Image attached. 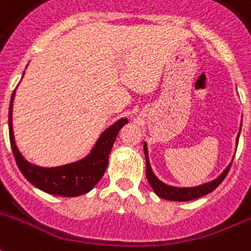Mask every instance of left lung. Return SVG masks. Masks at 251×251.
<instances>
[{
    "label": "left lung",
    "instance_id": "1",
    "mask_svg": "<svg viewBox=\"0 0 251 251\" xmlns=\"http://www.w3.org/2000/svg\"><path fill=\"white\" fill-rule=\"evenodd\" d=\"M239 138V135H238ZM145 149V158H146V177H148V181H149L150 186L153 187V190L155 192V194L163 200H169V201H192V200H197L200 197H203L206 194H209L213 190H215V187H218L222 183V181L225 179V177L227 176V173L230 170V163L227 169L225 170L220 177L211 181L209 183H205V185H201V186L197 187H187V189H179V187H173L165 185L163 182H161L158 178L154 176L153 170L150 168L149 163V155H148V148L146 145L144 146Z\"/></svg>",
    "mask_w": 251,
    "mask_h": 251
}]
</instances>
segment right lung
Here are the masks:
<instances>
[{
  "label": "right lung",
  "instance_id": "obj_1",
  "mask_svg": "<svg viewBox=\"0 0 251 251\" xmlns=\"http://www.w3.org/2000/svg\"><path fill=\"white\" fill-rule=\"evenodd\" d=\"M13 98H14V92L12 94L10 107H9V138H10L13 155L16 159L17 166L21 170L24 177L40 190L53 196L78 197L90 192L106 170L113 144L121 127L127 124V120L122 118L117 121L114 125H111L109 129L103 131L98 138L96 146L93 148L92 153L82 161L58 166V168H40L27 162L17 149L12 126Z\"/></svg>",
  "mask_w": 251,
  "mask_h": 251
}]
</instances>
